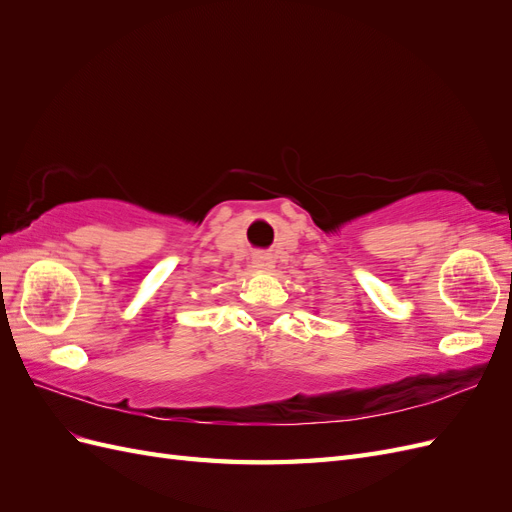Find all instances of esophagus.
I'll use <instances>...</instances> for the list:
<instances>
[{
	"label": "esophagus",
	"mask_w": 512,
	"mask_h": 512,
	"mask_svg": "<svg viewBox=\"0 0 512 512\" xmlns=\"http://www.w3.org/2000/svg\"><path fill=\"white\" fill-rule=\"evenodd\" d=\"M254 262H258V265H262V267H269L271 256L265 252H258V254H254Z\"/></svg>",
	"instance_id": "obj_1"
}]
</instances>
